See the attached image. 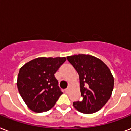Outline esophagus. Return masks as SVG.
Here are the masks:
<instances>
[{
	"label": "esophagus",
	"instance_id": "1",
	"mask_svg": "<svg viewBox=\"0 0 131 131\" xmlns=\"http://www.w3.org/2000/svg\"><path fill=\"white\" fill-rule=\"evenodd\" d=\"M69 90H70V88H68L67 89H66V90H65V92H66V93H68V92H69Z\"/></svg>",
	"mask_w": 131,
	"mask_h": 131
}]
</instances>
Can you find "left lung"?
Returning a JSON list of instances; mask_svg holds the SVG:
<instances>
[{
    "mask_svg": "<svg viewBox=\"0 0 131 131\" xmlns=\"http://www.w3.org/2000/svg\"><path fill=\"white\" fill-rule=\"evenodd\" d=\"M80 80V91L83 99L73 102L77 110L86 114L94 113L104 107L113 92L114 79L107 65L90 54L67 57Z\"/></svg>",
    "mask_w": 131,
    "mask_h": 131,
    "instance_id": "1",
    "label": "left lung"
}]
</instances>
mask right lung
Listing matches in <instances>:
<instances>
[{
    "label": "right lung",
    "mask_w": 131,
    "mask_h": 131,
    "mask_svg": "<svg viewBox=\"0 0 131 131\" xmlns=\"http://www.w3.org/2000/svg\"><path fill=\"white\" fill-rule=\"evenodd\" d=\"M66 61L63 57H38L21 67L17 80L20 96L35 113L47 111L54 107L63 94L54 74Z\"/></svg>",
    "instance_id": "1"
}]
</instances>
